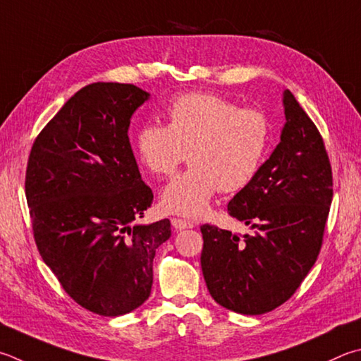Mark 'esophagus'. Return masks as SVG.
<instances>
[{
  "instance_id": "34e87169",
  "label": "esophagus",
  "mask_w": 361,
  "mask_h": 361,
  "mask_svg": "<svg viewBox=\"0 0 361 361\" xmlns=\"http://www.w3.org/2000/svg\"><path fill=\"white\" fill-rule=\"evenodd\" d=\"M172 226L175 231H185V228H192V222L180 218H172Z\"/></svg>"
}]
</instances>
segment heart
Here are the masks:
<instances>
[{
	"instance_id": "1",
	"label": "heart",
	"mask_w": 361,
	"mask_h": 361,
	"mask_svg": "<svg viewBox=\"0 0 361 361\" xmlns=\"http://www.w3.org/2000/svg\"><path fill=\"white\" fill-rule=\"evenodd\" d=\"M166 118L167 126L147 123L139 128L134 148L142 166L158 176L172 175L188 152L191 167L161 192V208L167 213L197 218L219 189L246 188L270 147V120L262 110L238 107L213 93L173 97Z\"/></svg>"
}]
</instances>
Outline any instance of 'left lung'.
<instances>
[{"label": "left lung", "instance_id": "left-lung-1", "mask_svg": "<svg viewBox=\"0 0 361 361\" xmlns=\"http://www.w3.org/2000/svg\"><path fill=\"white\" fill-rule=\"evenodd\" d=\"M281 142L227 212L251 227L243 237L202 226V273L216 303L246 316L289 300L316 264L329 218L333 178L316 124L289 90Z\"/></svg>", "mask_w": 361, "mask_h": 361}]
</instances>
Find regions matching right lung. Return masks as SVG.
Masks as SVG:
<instances>
[{
  "label": "right lung",
  "mask_w": 361,
  "mask_h": 361,
  "mask_svg": "<svg viewBox=\"0 0 361 361\" xmlns=\"http://www.w3.org/2000/svg\"><path fill=\"white\" fill-rule=\"evenodd\" d=\"M148 99L135 85H88L37 135L26 167L39 254L72 300L99 316L145 303L156 249L172 235L169 219L139 224L153 192L128 130Z\"/></svg>",
  "instance_id": "right-lung-1"
}]
</instances>
